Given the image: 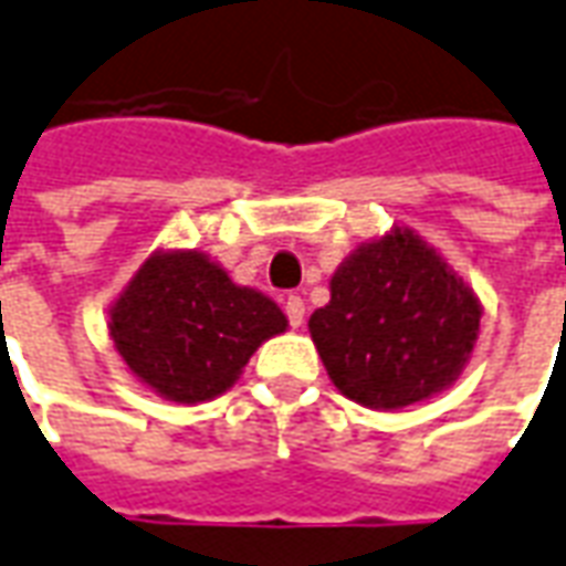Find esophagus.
<instances>
[{
  "mask_svg": "<svg viewBox=\"0 0 566 566\" xmlns=\"http://www.w3.org/2000/svg\"><path fill=\"white\" fill-rule=\"evenodd\" d=\"M286 316H290L292 328H298L304 323V302L298 295H290V298H286Z\"/></svg>",
  "mask_w": 566,
  "mask_h": 566,
  "instance_id": "esophagus-1",
  "label": "esophagus"
}]
</instances>
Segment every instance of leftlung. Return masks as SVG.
Wrapping results in <instances>:
<instances>
[{
    "instance_id": "left-lung-1",
    "label": "left lung",
    "mask_w": 566,
    "mask_h": 566,
    "mask_svg": "<svg viewBox=\"0 0 566 566\" xmlns=\"http://www.w3.org/2000/svg\"><path fill=\"white\" fill-rule=\"evenodd\" d=\"M307 319L328 378L347 399L392 411L448 390L467 368L482 302L411 228L356 247Z\"/></svg>"
}]
</instances>
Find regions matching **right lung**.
Segmentation results:
<instances>
[{"instance_id": "obj_1", "label": "right lung", "mask_w": 566, "mask_h": 566, "mask_svg": "<svg viewBox=\"0 0 566 566\" xmlns=\"http://www.w3.org/2000/svg\"><path fill=\"white\" fill-rule=\"evenodd\" d=\"M290 319L198 250H155L109 307V338L139 384L179 405L234 387Z\"/></svg>"}]
</instances>
